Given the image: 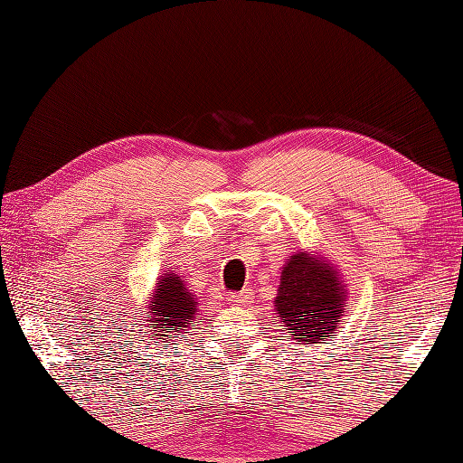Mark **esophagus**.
I'll return each instance as SVG.
<instances>
[{"label":"esophagus","instance_id":"obj_1","mask_svg":"<svg viewBox=\"0 0 463 463\" xmlns=\"http://www.w3.org/2000/svg\"><path fill=\"white\" fill-rule=\"evenodd\" d=\"M229 300L232 304H237V307H242V304H250L252 302V290L250 288H244L239 294H231Z\"/></svg>","mask_w":463,"mask_h":463}]
</instances>
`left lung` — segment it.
<instances>
[{"instance_id": "1", "label": "left lung", "mask_w": 463, "mask_h": 463, "mask_svg": "<svg viewBox=\"0 0 463 463\" xmlns=\"http://www.w3.org/2000/svg\"><path fill=\"white\" fill-rule=\"evenodd\" d=\"M346 308V288L336 267L320 254H292L282 267L274 298V310L292 332L290 338L308 346L336 336Z\"/></svg>"}]
</instances>
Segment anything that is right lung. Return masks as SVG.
<instances>
[{"instance_id": "add662e5", "label": "right lung", "mask_w": 463, "mask_h": 463, "mask_svg": "<svg viewBox=\"0 0 463 463\" xmlns=\"http://www.w3.org/2000/svg\"><path fill=\"white\" fill-rule=\"evenodd\" d=\"M146 308L149 312H146L143 326L151 328L149 332L155 336H161L153 340L166 342L169 336L179 338V332L193 326L196 300L184 280L171 270L156 280L151 304Z\"/></svg>"}]
</instances>
